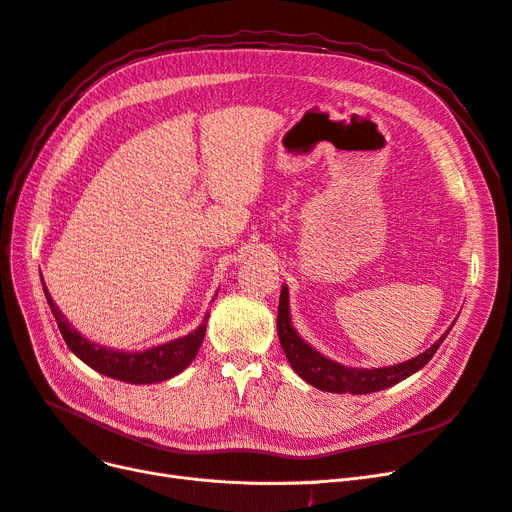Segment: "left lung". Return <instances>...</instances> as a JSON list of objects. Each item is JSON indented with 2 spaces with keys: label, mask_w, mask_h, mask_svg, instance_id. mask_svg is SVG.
<instances>
[{
  "label": "left lung",
  "mask_w": 512,
  "mask_h": 512,
  "mask_svg": "<svg viewBox=\"0 0 512 512\" xmlns=\"http://www.w3.org/2000/svg\"><path fill=\"white\" fill-rule=\"evenodd\" d=\"M278 339L286 353L288 362H291L293 370L301 376L303 381L314 385L316 389L328 391V393H353V395H364L372 391L387 389L399 381H404L406 376L414 374L425 366L437 351V347L446 339L443 335L433 347H429L425 353L416 355V358L389 366V368H347L337 362H332L324 355H320L316 349H311L291 326V316H288V288L282 286L280 303H278Z\"/></svg>",
  "instance_id": "obj_1"
}]
</instances>
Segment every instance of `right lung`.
Returning <instances> with one entry per match:
<instances>
[{
    "instance_id": "obj_1",
    "label": "right lung",
    "mask_w": 512,
    "mask_h": 512,
    "mask_svg": "<svg viewBox=\"0 0 512 512\" xmlns=\"http://www.w3.org/2000/svg\"><path fill=\"white\" fill-rule=\"evenodd\" d=\"M43 293H46L52 314L62 332V339L66 341V345H69V349L87 366H92L94 370L110 376V379H117V381L136 383V385L167 381V379H171V376L180 374L194 360V355L198 353V347H201V343L205 339L207 324L203 322L194 332H190V335H186L182 339H175V341H169L165 345L152 347V349H146L140 353H125V351L106 349V347L94 345L87 339H83L79 332L64 320L60 309L54 305L46 284H43Z\"/></svg>"
}]
</instances>
